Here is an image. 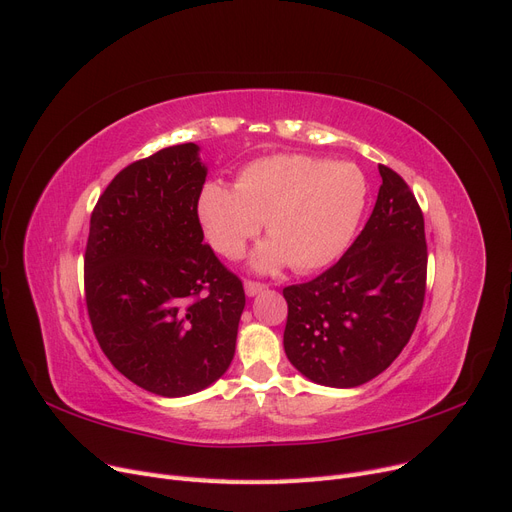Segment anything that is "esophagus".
<instances>
[{
    "label": "esophagus",
    "mask_w": 512,
    "mask_h": 512,
    "mask_svg": "<svg viewBox=\"0 0 512 512\" xmlns=\"http://www.w3.org/2000/svg\"><path fill=\"white\" fill-rule=\"evenodd\" d=\"M265 284H261V282H253V280H247L244 282V293H247V297H255V295H259V293H263L265 291Z\"/></svg>",
    "instance_id": "esophagus-1"
}]
</instances>
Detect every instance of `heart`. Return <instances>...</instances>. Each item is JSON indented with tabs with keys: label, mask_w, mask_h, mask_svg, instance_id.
I'll list each match as a JSON object with an SVG mask.
<instances>
[{
	"label": "heart",
	"mask_w": 512,
	"mask_h": 512,
	"mask_svg": "<svg viewBox=\"0 0 512 512\" xmlns=\"http://www.w3.org/2000/svg\"><path fill=\"white\" fill-rule=\"evenodd\" d=\"M366 192V177L351 163L272 154L244 165L236 186L205 184L196 211L207 240L221 255H240L265 219L272 238L253 253V268L276 270L291 261L297 272H311L347 249Z\"/></svg>",
	"instance_id": "heart-1"
}]
</instances>
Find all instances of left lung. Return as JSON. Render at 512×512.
<instances>
[{
  "mask_svg": "<svg viewBox=\"0 0 512 512\" xmlns=\"http://www.w3.org/2000/svg\"><path fill=\"white\" fill-rule=\"evenodd\" d=\"M383 184L360 236L318 278L286 286L284 351L309 381L358 387L391 366L416 328L427 286L425 219L408 184Z\"/></svg>",
  "mask_w": 512,
  "mask_h": 512,
  "instance_id": "obj_1",
  "label": "left lung"
}]
</instances>
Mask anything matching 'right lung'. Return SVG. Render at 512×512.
Listing matches in <instances>:
<instances>
[{"instance_id":"1","label":"right lung","mask_w":512,"mask_h":512,"mask_svg":"<svg viewBox=\"0 0 512 512\" xmlns=\"http://www.w3.org/2000/svg\"><path fill=\"white\" fill-rule=\"evenodd\" d=\"M196 144L127 165L90 219L85 303L94 335L123 376L163 397L203 391L234 358L244 288L203 244Z\"/></svg>"}]
</instances>
